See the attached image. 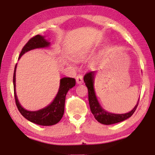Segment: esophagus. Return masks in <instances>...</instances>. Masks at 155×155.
<instances>
[{"mask_svg":"<svg viewBox=\"0 0 155 155\" xmlns=\"http://www.w3.org/2000/svg\"><path fill=\"white\" fill-rule=\"evenodd\" d=\"M76 81H77V83L78 84H82L83 82V76L81 74L77 75V77H76Z\"/></svg>","mask_w":155,"mask_h":155,"instance_id":"1","label":"esophagus"}]
</instances>
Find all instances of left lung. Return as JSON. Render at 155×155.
Here are the masks:
<instances>
[{"label":"left lung","instance_id":"1","mask_svg":"<svg viewBox=\"0 0 155 155\" xmlns=\"http://www.w3.org/2000/svg\"><path fill=\"white\" fill-rule=\"evenodd\" d=\"M95 74L96 71L89 72L84 76L83 79L84 82L85 83V85L87 86L88 89L89 104H90L91 111L94 115L97 121L103 124L109 125L122 122L128 119V117H130L135 111L138 106L139 102H137V104H136L133 110H131L130 112L127 113V114H115L106 111L100 105L96 98L95 91H94V82Z\"/></svg>","mask_w":155,"mask_h":155}]
</instances>
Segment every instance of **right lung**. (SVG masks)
Wrapping results in <instances>:
<instances>
[{"label":"right lung","mask_w":155,"mask_h":155,"mask_svg":"<svg viewBox=\"0 0 155 155\" xmlns=\"http://www.w3.org/2000/svg\"><path fill=\"white\" fill-rule=\"evenodd\" d=\"M50 45V42L44 39V37L40 35H37L33 37L28 41L22 49L20 56V59L25 52L31 51V50L46 48ZM16 65L14 68V77H13V83H14V98L15 104L18 107V111L24 116L26 119L33 123H35L41 126H52L56 124L62 118L64 114V106L65 96L70 89L74 87L76 84L74 78L70 77H64L60 80L59 89L55 98L53 101L46 107L45 108L35 111H27V109L23 108L18 102V100L15 93V71H16Z\"/></svg>","instance_id":"1"}]
</instances>
